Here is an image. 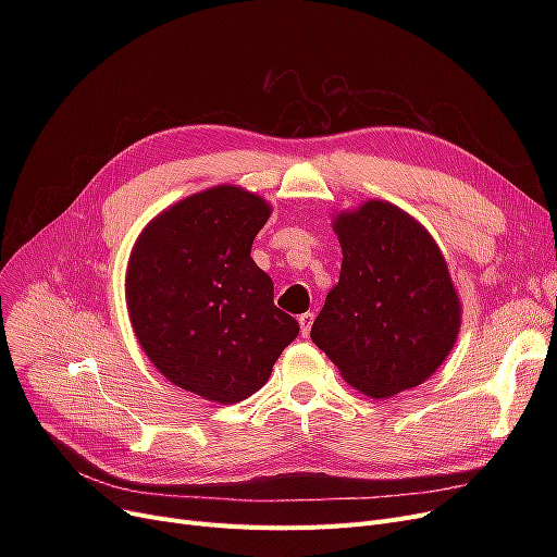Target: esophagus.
<instances>
[{
	"mask_svg": "<svg viewBox=\"0 0 557 557\" xmlns=\"http://www.w3.org/2000/svg\"><path fill=\"white\" fill-rule=\"evenodd\" d=\"M298 323H300V334H302V336H309L311 325H313V313H311V311L302 313V315L298 318Z\"/></svg>",
	"mask_w": 557,
	"mask_h": 557,
	"instance_id": "1",
	"label": "esophagus"
}]
</instances>
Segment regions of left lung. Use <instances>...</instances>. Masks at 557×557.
I'll list each match as a JSON object with an SVG mask.
<instances>
[{
  "instance_id": "1",
  "label": "left lung",
  "mask_w": 557,
  "mask_h": 557,
  "mask_svg": "<svg viewBox=\"0 0 557 557\" xmlns=\"http://www.w3.org/2000/svg\"><path fill=\"white\" fill-rule=\"evenodd\" d=\"M343 261L311 341L345 382L384 399L416 388L454 349L462 305L429 230L388 200L336 212Z\"/></svg>"
}]
</instances>
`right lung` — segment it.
I'll use <instances>...</instances> for the list:
<instances>
[{
  "mask_svg": "<svg viewBox=\"0 0 557 557\" xmlns=\"http://www.w3.org/2000/svg\"><path fill=\"white\" fill-rule=\"evenodd\" d=\"M271 202L216 185L160 212L137 237L126 307L144 355L173 386L237 404L269 382L298 320L273 305V280L250 257Z\"/></svg>",
  "mask_w": 557,
  "mask_h": 557,
  "instance_id": "right-lung-1",
  "label": "right lung"
}]
</instances>
